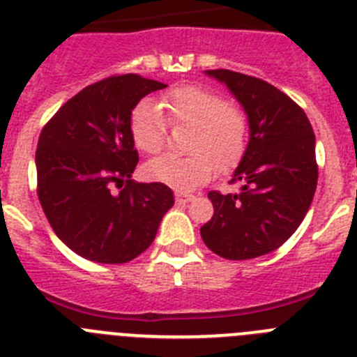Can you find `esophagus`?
I'll return each instance as SVG.
<instances>
[{
  "instance_id": "obj_1",
  "label": "esophagus",
  "mask_w": 357,
  "mask_h": 357,
  "mask_svg": "<svg viewBox=\"0 0 357 357\" xmlns=\"http://www.w3.org/2000/svg\"><path fill=\"white\" fill-rule=\"evenodd\" d=\"M175 200L181 202V204H188V202L195 200V195L185 193V191H175Z\"/></svg>"
}]
</instances>
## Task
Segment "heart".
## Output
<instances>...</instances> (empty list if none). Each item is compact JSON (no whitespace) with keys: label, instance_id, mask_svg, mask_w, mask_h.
Listing matches in <instances>:
<instances>
[{"label":"heart","instance_id":"b5f03b06","mask_svg":"<svg viewBox=\"0 0 357 357\" xmlns=\"http://www.w3.org/2000/svg\"><path fill=\"white\" fill-rule=\"evenodd\" d=\"M160 105L172 127H193L185 150L189 155H162L146 164L148 178L178 191H189L213 178L216 168L229 173L247 153L250 118L239 103L222 93L184 85L168 91ZM166 121L159 105L143 100L130 116L132 141L143 153L155 155L166 144Z\"/></svg>","mask_w":357,"mask_h":357}]
</instances>
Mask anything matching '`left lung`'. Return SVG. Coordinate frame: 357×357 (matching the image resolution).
<instances>
[{
	"label": "left lung",
	"mask_w": 357,
	"mask_h": 357,
	"mask_svg": "<svg viewBox=\"0 0 357 357\" xmlns=\"http://www.w3.org/2000/svg\"><path fill=\"white\" fill-rule=\"evenodd\" d=\"M250 118V141L230 184L241 193L211 191L214 214L200 229L204 243L230 261L275 250L298 229L318 182L314 132L301 105L261 78L209 69Z\"/></svg>",
	"instance_id": "obj_1"
}]
</instances>
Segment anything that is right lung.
Wrapping results in <instances>:
<instances>
[{
    "label": "right lung",
    "instance_id": "right-lung-1",
    "mask_svg": "<svg viewBox=\"0 0 357 357\" xmlns=\"http://www.w3.org/2000/svg\"><path fill=\"white\" fill-rule=\"evenodd\" d=\"M164 87L132 73L103 78L68 100L40 132L37 197L53 232L85 259L132 261L150 247L175 204L168 185L130 181L139 162L132 110Z\"/></svg>",
    "mask_w": 357,
    "mask_h": 357
}]
</instances>
